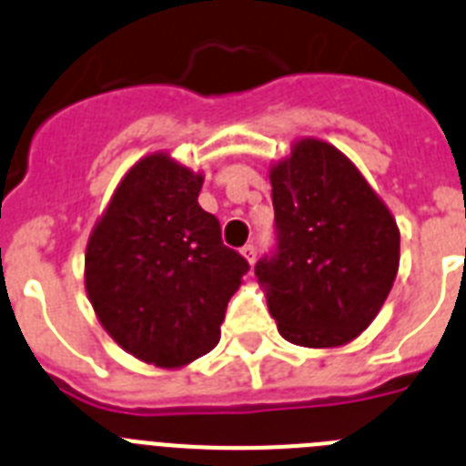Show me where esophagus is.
<instances>
[{
    "label": "esophagus",
    "instance_id": "34e87169",
    "mask_svg": "<svg viewBox=\"0 0 466 466\" xmlns=\"http://www.w3.org/2000/svg\"><path fill=\"white\" fill-rule=\"evenodd\" d=\"M240 254L247 258V263H249V266H254V261H257V247H254V245H245L240 249Z\"/></svg>",
    "mask_w": 466,
    "mask_h": 466
}]
</instances>
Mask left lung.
Wrapping results in <instances>:
<instances>
[{
    "mask_svg": "<svg viewBox=\"0 0 466 466\" xmlns=\"http://www.w3.org/2000/svg\"><path fill=\"white\" fill-rule=\"evenodd\" d=\"M279 247L257 263L284 340L329 350L376 319L399 270V226L333 144L299 137L270 166Z\"/></svg>",
    "mask_w": 466,
    "mask_h": 466,
    "instance_id": "left-lung-1",
    "label": "left lung"
}]
</instances>
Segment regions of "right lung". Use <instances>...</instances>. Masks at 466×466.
<instances>
[{
  "instance_id": "1",
  "label": "right lung",
  "mask_w": 466,
  "mask_h": 466,
  "mask_svg": "<svg viewBox=\"0 0 466 466\" xmlns=\"http://www.w3.org/2000/svg\"><path fill=\"white\" fill-rule=\"evenodd\" d=\"M203 182L167 151L142 156L86 245V294L102 329L158 369H182L219 343L226 306L249 268L198 205Z\"/></svg>"
}]
</instances>
